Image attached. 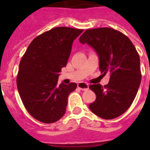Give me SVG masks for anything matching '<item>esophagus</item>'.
I'll list each match as a JSON object with an SVG mask.
<instances>
[{
    "mask_svg": "<svg viewBox=\"0 0 150 150\" xmlns=\"http://www.w3.org/2000/svg\"><path fill=\"white\" fill-rule=\"evenodd\" d=\"M78 87L82 90H87L89 89V85L85 82H79L78 83Z\"/></svg>",
    "mask_w": 150,
    "mask_h": 150,
    "instance_id": "1",
    "label": "esophagus"
}]
</instances>
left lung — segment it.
<instances>
[{
	"label": "left lung",
	"mask_w": 150,
	"mask_h": 150,
	"mask_svg": "<svg viewBox=\"0 0 150 150\" xmlns=\"http://www.w3.org/2000/svg\"><path fill=\"white\" fill-rule=\"evenodd\" d=\"M79 42L87 43L96 50L100 70L109 72L108 84L89 86L96 99L89 109L101 118H116L129 108L141 83L139 55L129 39L111 28L87 29Z\"/></svg>",
	"instance_id": "obj_1"
}]
</instances>
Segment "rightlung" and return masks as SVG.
I'll list each match as a JSON object with an SVG mask.
<instances>
[{
    "mask_svg": "<svg viewBox=\"0 0 150 150\" xmlns=\"http://www.w3.org/2000/svg\"><path fill=\"white\" fill-rule=\"evenodd\" d=\"M83 29L56 27L32 41L20 61L17 88L25 109L34 118L50 124L64 116L75 82L57 84L73 41Z\"/></svg>",
    "mask_w": 150,
    "mask_h": 150,
    "instance_id": "add662e5",
    "label": "right lung"
}]
</instances>
